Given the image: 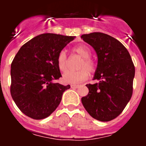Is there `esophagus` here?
Returning <instances> with one entry per match:
<instances>
[{"instance_id":"obj_1","label":"esophagus","mask_w":146,"mask_h":146,"mask_svg":"<svg viewBox=\"0 0 146 146\" xmlns=\"http://www.w3.org/2000/svg\"><path fill=\"white\" fill-rule=\"evenodd\" d=\"M71 88H78V86L77 85H71Z\"/></svg>"}]
</instances>
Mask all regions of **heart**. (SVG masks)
I'll return each instance as SVG.
<instances>
[{
	"label": "heart",
	"mask_w": 146,
	"mask_h": 146,
	"mask_svg": "<svg viewBox=\"0 0 146 146\" xmlns=\"http://www.w3.org/2000/svg\"><path fill=\"white\" fill-rule=\"evenodd\" d=\"M73 51L82 58V60L80 62L79 69L80 70L77 72L67 71L63 74L62 80L65 83L69 84H77L79 82L84 81L88 78V72L92 73L95 71V64L91 59V51L86 45H78L73 48ZM57 64L59 69L64 72L68 68V60L65 51L62 50L58 55Z\"/></svg>",
	"instance_id": "1"
}]
</instances>
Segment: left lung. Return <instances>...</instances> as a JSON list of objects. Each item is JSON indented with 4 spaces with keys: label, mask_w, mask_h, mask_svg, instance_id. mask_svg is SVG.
<instances>
[{
    "label": "left lung",
    "mask_w": 146,
    "mask_h": 146,
    "mask_svg": "<svg viewBox=\"0 0 146 146\" xmlns=\"http://www.w3.org/2000/svg\"><path fill=\"white\" fill-rule=\"evenodd\" d=\"M81 38L94 49L98 58L93 80L88 84L87 96L81 99L91 117L110 121L118 116L132 95L135 66L128 50L116 38L99 32L83 34Z\"/></svg>",
    "instance_id": "left-lung-1"
}]
</instances>
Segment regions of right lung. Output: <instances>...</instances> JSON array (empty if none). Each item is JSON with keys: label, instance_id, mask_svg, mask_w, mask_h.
Returning <instances> with one entry per match:
<instances>
[{"label": "right lung", "instance_id": "1", "mask_svg": "<svg viewBox=\"0 0 146 146\" xmlns=\"http://www.w3.org/2000/svg\"><path fill=\"white\" fill-rule=\"evenodd\" d=\"M74 38L43 33L23 44L15 55L11 65V95L27 116L36 120L48 117L70 88L54 81L61 77L58 55Z\"/></svg>", "mask_w": 146, "mask_h": 146}]
</instances>
